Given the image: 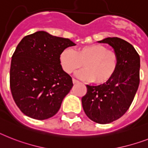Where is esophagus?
Segmentation results:
<instances>
[{"label":"esophagus","instance_id":"1","mask_svg":"<svg viewBox=\"0 0 148 148\" xmlns=\"http://www.w3.org/2000/svg\"><path fill=\"white\" fill-rule=\"evenodd\" d=\"M72 81H73V84H77V83H79V81H78L77 80H76V79H73V80H72Z\"/></svg>","mask_w":148,"mask_h":148}]
</instances>
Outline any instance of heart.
<instances>
[{
  "label": "heart",
  "instance_id": "b5f03b06",
  "mask_svg": "<svg viewBox=\"0 0 148 148\" xmlns=\"http://www.w3.org/2000/svg\"><path fill=\"white\" fill-rule=\"evenodd\" d=\"M63 70L72 74L84 66L77 76L87 81L104 84L115 74L118 66V56L115 51L108 50L100 44H91L79 47L76 51L68 48L60 55Z\"/></svg>",
  "mask_w": 148,
  "mask_h": 148
}]
</instances>
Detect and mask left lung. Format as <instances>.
<instances>
[{"label": "left lung", "mask_w": 148, "mask_h": 148, "mask_svg": "<svg viewBox=\"0 0 148 148\" xmlns=\"http://www.w3.org/2000/svg\"><path fill=\"white\" fill-rule=\"evenodd\" d=\"M107 43L118 56V66L112 77L98 86L86 85L82 97L87 117L99 124H109L125 113L132 103L140 83V56L132 45L117 37H108Z\"/></svg>", "instance_id": "8db88e82"}]
</instances>
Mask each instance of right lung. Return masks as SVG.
I'll return each mask as SVG.
<instances>
[{
    "label": "right lung",
    "mask_w": 148,
    "mask_h": 148,
    "mask_svg": "<svg viewBox=\"0 0 148 148\" xmlns=\"http://www.w3.org/2000/svg\"><path fill=\"white\" fill-rule=\"evenodd\" d=\"M74 45L69 39L45 31L26 36L18 44L12 56L10 86L16 104L26 116L44 120L58 112L73 86L60 55Z\"/></svg>",
    "instance_id": "add662e5"
}]
</instances>
